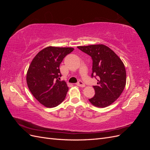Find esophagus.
<instances>
[{"label":"esophagus","instance_id":"34e87169","mask_svg":"<svg viewBox=\"0 0 150 150\" xmlns=\"http://www.w3.org/2000/svg\"><path fill=\"white\" fill-rule=\"evenodd\" d=\"M76 85L78 86H80V87H82V88L85 87L84 83L83 82V81H79L78 83H76Z\"/></svg>","mask_w":150,"mask_h":150}]
</instances>
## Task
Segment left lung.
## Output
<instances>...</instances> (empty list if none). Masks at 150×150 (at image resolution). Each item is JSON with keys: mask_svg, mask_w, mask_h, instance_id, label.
Returning a JSON list of instances; mask_svg holds the SVG:
<instances>
[{"mask_svg": "<svg viewBox=\"0 0 150 150\" xmlns=\"http://www.w3.org/2000/svg\"><path fill=\"white\" fill-rule=\"evenodd\" d=\"M92 57L91 76H97L98 86H94L95 95L89 99L93 105L105 108L111 105L123 91L126 72L123 62L117 54L104 44L78 46Z\"/></svg>", "mask_w": 150, "mask_h": 150, "instance_id": "obj_1", "label": "left lung"}]
</instances>
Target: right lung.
Segmentation results:
<instances>
[{"label":"right lung","mask_w":150,"mask_h":150,"mask_svg":"<svg viewBox=\"0 0 150 150\" xmlns=\"http://www.w3.org/2000/svg\"><path fill=\"white\" fill-rule=\"evenodd\" d=\"M72 47L49 46L39 52L27 72L26 81L30 93L42 105L54 108L66 96L69 88L61 77L59 66Z\"/></svg>","instance_id":"add662e5"}]
</instances>
